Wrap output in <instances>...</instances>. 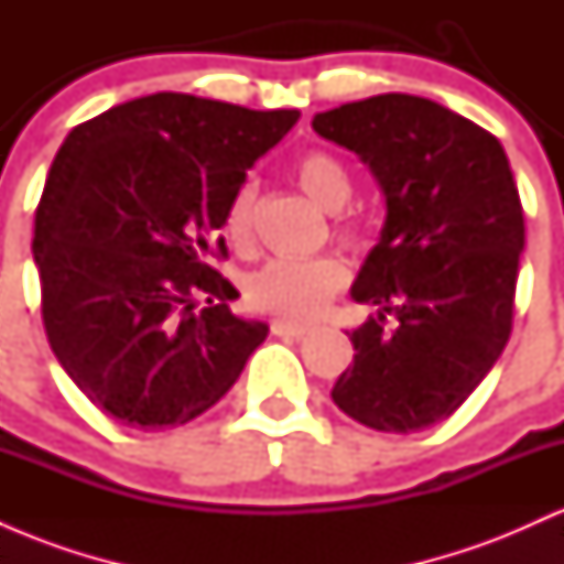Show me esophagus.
I'll return each instance as SVG.
<instances>
[{"label": "esophagus", "mask_w": 564, "mask_h": 564, "mask_svg": "<svg viewBox=\"0 0 564 564\" xmlns=\"http://www.w3.org/2000/svg\"><path fill=\"white\" fill-rule=\"evenodd\" d=\"M270 332L275 336H291V339H302L304 334H310L307 326H296V323L289 321H273L270 323Z\"/></svg>", "instance_id": "obj_1"}]
</instances>
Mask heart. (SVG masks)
Instances as JSON below:
<instances>
[{"mask_svg":"<svg viewBox=\"0 0 564 564\" xmlns=\"http://www.w3.org/2000/svg\"><path fill=\"white\" fill-rule=\"evenodd\" d=\"M296 183L326 212H339L352 198V174L345 161L328 151H307L294 164ZM257 191L243 183L232 193L225 212V236L236 246H246L254 228ZM336 236L349 246L364 241V230L352 219L336 223ZM347 283V268L336 257H310V260H273L260 273L251 275L246 300L257 313L275 315L289 323H313Z\"/></svg>","mask_w":564,"mask_h":564,"instance_id":"obj_1","label":"heart"}]
</instances>
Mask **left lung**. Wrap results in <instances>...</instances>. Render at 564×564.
<instances>
[{"label": "left lung", "instance_id": "obj_1", "mask_svg": "<svg viewBox=\"0 0 564 564\" xmlns=\"http://www.w3.org/2000/svg\"><path fill=\"white\" fill-rule=\"evenodd\" d=\"M313 129L358 153L387 200L352 286L355 302L381 310L347 332L355 358L332 398L371 430H426L475 392L509 341L525 246L509 159L475 121L403 93L315 113Z\"/></svg>", "mask_w": 564, "mask_h": 564}]
</instances>
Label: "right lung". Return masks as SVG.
<instances>
[{
	"mask_svg": "<svg viewBox=\"0 0 564 564\" xmlns=\"http://www.w3.org/2000/svg\"><path fill=\"white\" fill-rule=\"evenodd\" d=\"M296 119L156 93L68 132L31 243L42 321L68 377L113 422H191L264 341L268 323L230 313L238 291L209 257L228 251L219 228L246 172Z\"/></svg>",
	"mask_w": 564,
	"mask_h": 564,
	"instance_id": "obj_1",
	"label": "right lung"
}]
</instances>
